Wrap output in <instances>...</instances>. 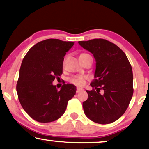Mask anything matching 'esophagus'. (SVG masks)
<instances>
[{"mask_svg":"<svg viewBox=\"0 0 149 149\" xmlns=\"http://www.w3.org/2000/svg\"><path fill=\"white\" fill-rule=\"evenodd\" d=\"M83 91V89H81V88H77V89H76V93H79L81 91Z\"/></svg>","mask_w":149,"mask_h":149,"instance_id":"34e87169","label":"esophagus"}]
</instances>
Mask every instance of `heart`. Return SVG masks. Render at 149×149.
I'll return each instance as SVG.
<instances>
[{"mask_svg": "<svg viewBox=\"0 0 149 149\" xmlns=\"http://www.w3.org/2000/svg\"><path fill=\"white\" fill-rule=\"evenodd\" d=\"M87 56H91L90 54L87 53H82L81 54L79 57H84ZM87 77L84 75H74L71 77H70L68 79V81L71 84L77 85L79 87L84 86L85 84V80H86Z\"/></svg>", "mask_w": 149, "mask_h": 149, "instance_id": "b5f03b06", "label": "heart"}]
</instances>
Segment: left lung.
Instances as JSON below:
<instances>
[{
  "label": "left lung",
  "mask_w": 149,
  "mask_h": 149,
  "mask_svg": "<svg viewBox=\"0 0 149 149\" xmlns=\"http://www.w3.org/2000/svg\"><path fill=\"white\" fill-rule=\"evenodd\" d=\"M78 42L93 54L96 60L95 79L90 84L93 89L86 91L88 99L83 102L85 114L100 124L114 122L124 114L132 98V65L123 50L107 40Z\"/></svg>",
  "instance_id": "obj_1"
}]
</instances>
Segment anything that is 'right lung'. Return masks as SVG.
<instances>
[{"mask_svg": "<svg viewBox=\"0 0 149 149\" xmlns=\"http://www.w3.org/2000/svg\"><path fill=\"white\" fill-rule=\"evenodd\" d=\"M74 42L49 39L37 42L22 60L16 91L22 108L32 119L54 122L64 114L76 93L72 84L58 91L52 81L62 74L64 57Z\"/></svg>", "mask_w": 149, "mask_h": 149, "instance_id": "obj_1", "label": "right lung"}]
</instances>
